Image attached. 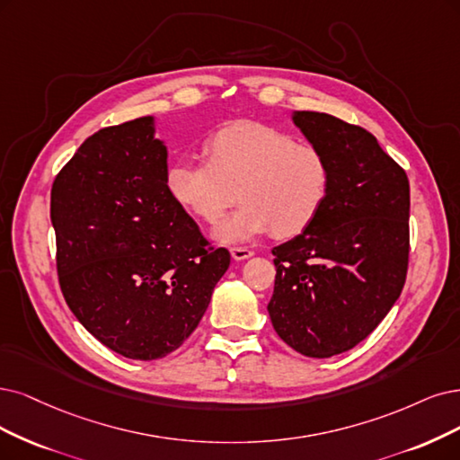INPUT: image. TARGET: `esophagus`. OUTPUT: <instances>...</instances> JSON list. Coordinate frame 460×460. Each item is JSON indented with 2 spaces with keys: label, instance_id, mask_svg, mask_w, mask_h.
<instances>
[{
  "label": "esophagus",
  "instance_id": "esophagus-1",
  "mask_svg": "<svg viewBox=\"0 0 460 460\" xmlns=\"http://www.w3.org/2000/svg\"><path fill=\"white\" fill-rule=\"evenodd\" d=\"M231 256H233V260H236V261H244V260H248V258L253 256V250H252V248H246V246H233V248H231Z\"/></svg>",
  "mask_w": 460,
  "mask_h": 460
}]
</instances>
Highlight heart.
<instances>
[{"label":"heart","instance_id":"1","mask_svg":"<svg viewBox=\"0 0 460 460\" xmlns=\"http://www.w3.org/2000/svg\"><path fill=\"white\" fill-rule=\"evenodd\" d=\"M204 163L178 161L168 168L166 190L204 224L217 226L239 199L243 207L216 229L221 243L269 233L292 239L324 210L332 190L326 153L297 144L292 134L256 121H236L202 144Z\"/></svg>","mask_w":460,"mask_h":460}]
</instances>
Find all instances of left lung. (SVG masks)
Instances as JSON below:
<instances>
[{
	"instance_id": "obj_1",
	"label": "left lung",
	"mask_w": 460,
	"mask_h": 460,
	"mask_svg": "<svg viewBox=\"0 0 460 460\" xmlns=\"http://www.w3.org/2000/svg\"><path fill=\"white\" fill-rule=\"evenodd\" d=\"M294 123L326 153L332 190L314 224L273 248L277 277L267 311L286 345L330 358L364 341L402 294L410 180L358 125L318 111H296Z\"/></svg>"
}]
</instances>
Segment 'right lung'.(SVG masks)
<instances>
[{"label":"right lung","instance_id":"right-lung-1","mask_svg":"<svg viewBox=\"0 0 460 460\" xmlns=\"http://www.w3.org/2000/svg\"><path fill=\"white\" fill-rule=\"evenodd\" d=\"M153 119L84 140L50 190L57 273L75 318L102 345L157 360L193 333L231 263L166 190Z\"/></svg>","mask_w":460,"mask_h":460}]
</instances>
